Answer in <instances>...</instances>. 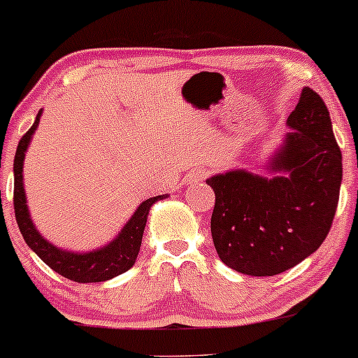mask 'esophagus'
Instances as JSON below:
<instances>
[{"instance_id":"34e87169","label":"esophagus","mask_w":358,"mask_h":358,"mask_svg":"<svg viewBox=\"0 0 358 358\" xmlns=\"http://www.w3.org/2000/svg\"><path fill=\"white\" fill-rule=\"evenodd\" d=\"M200 176H203V173H202V175H199V176H197V178H200Z\"/></svg>"}]
</instances>
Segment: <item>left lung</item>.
<instances>
[{"label": "left lung", "mask_w": 358, "mask_h": 358, "mask_svg": "<svg viewBox=\"0 0 358 358\" xmlns=\"http://www.w3.org/2000/svg\"><path fill=\"white\" fill-rule=\"evenodd\" d=\"M287 125L292 131L270 164L277 175L234 170L207 180L215 194V251L239 273L292 268L320 248L335 217L343 170L323 98L306 86Z\"/></svg>", "instance_id": "obj_1"}]
</instances>
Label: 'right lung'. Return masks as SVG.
<instances>
[{
	"label": "right lung",
	"mask_w": 358,
	"mask_h": 358,
	"mask_svg": "<svg viewBox=\"0 0 358 358\" xmlns=\"http://www.w3.org/2000/svg\"><path fill=\"white\" fill-rule=\"evenodd\" d=\"M42 110H38L37 117L32 127L27 131V134L20 139L17 152H15L13 173H15V188H13V206L15 217L20 227L23 239L34 253L41 258L45 265H49L54 272L62 277L69 278L80 284H88V282H105L117 275L127 272L136 263L137 253H139L141 241H143L144 227H146L149 209L158 200L166 199V195H158L144 200L137 210L134 212L129 222L122 227L113 241H110L103 248L88 251V253H74V251H64L57 246L50 245L44 239L41 233L35 229L32 219H30L29 207H27L25 188H23V158L29 148L30 139H32L35 129H37L38 120H41Z\"/></svg>",
	"instance_id": "obj_1"
}]
</instances>
